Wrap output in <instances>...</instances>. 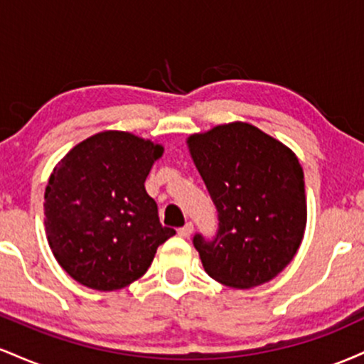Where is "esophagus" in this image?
<instances>
[{
    "label": "esophagus",
    "mask_w": 364,
    "mask_h": 364,
    "mask_svg": "<svg viewBox=\"0 0 364 364\" xmlns=\"http://www.w3.org/2000/svg\"><path fill=\"white\" fill-rule=\"evenodd\" d=\"M191 232H193V224H191V223H186L185 225H183V228L178 229V235L181 237H190Z\"/></svg>",
    "instance_id": "34e87169"
}]
</instances>
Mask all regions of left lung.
<instances>
[{
	"instance_id": "1",
	"label": "left lung",
	"mask_w": 364,
	"mask_h": 364,
	"mask_svg": "<svg viewBox=\"0 0 364 364\" xmlns=\"http://www.w3.org/2000/svg\"><path fill=\"white\" fill-rule=\"evenodd\" d=\"M188 147L219 220L212 240L193 236L203 269L236 289L269 282L298 252L306 225L298 157L241 121L191 135Z\"/></svg>"
}]
</instances>
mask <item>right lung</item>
<instances>
[{
  "mask_svg": "<svg viewBox=\"0 0 364 364\" xmlns=\"http://www.w3.org/2000/svg\"><path fill=\"white\" fill-rule=\"evenodd\" d=\"M161 145L127 132H102L61 159L44 193L49 246L65 272L97 291L127 287L147 272L176 231L159 220L145 191Z\"/></svg>",
  "mask_w": 364,
  "mask_h": 364,
  "instance_id": "right-lung-1",
  "label": "right lung"
}]
</instances>
